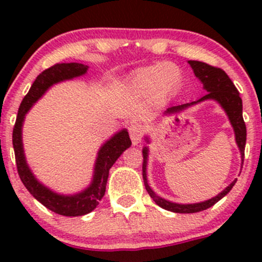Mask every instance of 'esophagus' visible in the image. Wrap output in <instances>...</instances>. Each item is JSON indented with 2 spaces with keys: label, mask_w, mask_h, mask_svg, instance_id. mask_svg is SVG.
<instances>
[{
  "label": "esophagus",
  "mask_w": 262,
  "mask_h": 262,
  "mask_svg": "<svg viewBox=\"0 0 262 262\" xmlns=\"http://www.w3.org/2000/svg\"><path fill=\"white\" fill-rule=\"evenodd\" d=\"M128 130L133 146H137V144L141 143L142 138H143V126L141 124H132Z\"/></svg>",
  "instance_id": "34e87169"
}]
</instances>
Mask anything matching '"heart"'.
<instances>
[{"label": "heart", "mask_w": 262, "mask_h": 262, "mask_svg": "<svg viewBox=\"0 0 262 262\" xmlns=\"http://www.w3.org/2000/svg\"><path fill=\"white\" fill-rule=\"evenodd\" d=\"M180 78V71L176 66L165 63V64H153L141 68L134 75L132 83L139 92L148 94L156 91L163 95L176 86Z\"/></svg>", "instance_id": "1"}]
</instances>
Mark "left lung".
<instances>
[{"label":"left lung","instance_id":"1","mask_svg":"<svg viewBox=\"0 0 262 262\" xmlns=\"http://www.w3.org/2000/svg\"><path fill=\"white\" fill-rule=\"evenodd\" d=\"M189 64L191 66L192 71H194V75L199 78V81L203 83V89L208 92L205 96L200 97L199 100L192 102H187V104L182 105H176V106L167 107L165 110L163 114L165 115H172V114H179V113L184 112L187 107L192 106V105H196L199 102L205 101V100H214V101L218 102L222 106V109L226 112L227 116L229 119V123H231L232 128L234 130V137H236V143L239 148V152H241V160L242 165H244V157H245V146H246V124L244 121V116H242V100L239 97L238 91H237L236 86L233 84V82L231 81V78L228 77L226 72L221 68L213 67V66L207 64V63L199 62V60H189ZM146 141L149 143V139L146 137ZM148 148H143V181L146 190L149 194V196L152 198L153 202L157 205H160L161 208L166 210H170L173 213H198L202 212V210L208 209V208L213 207L215 203H218L219 200L223 196H226L231 189L233 187V185L236 184L237 180L232 181L223 191L219 192L216 196L212 198L209 200H205L202 203H194V204H179V203H172L168 202V200L163 199V198L158 196L150 186L148 185L147 180V163H148Z\"/></svg>","mask_w":262,"mask_h":262}]
</instances>
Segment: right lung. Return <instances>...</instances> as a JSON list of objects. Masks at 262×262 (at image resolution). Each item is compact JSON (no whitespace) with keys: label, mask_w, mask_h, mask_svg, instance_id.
<instances>
[{"label":"right lung","mask_w":262,"mask_h":262,"mask_svg":"<svg viewBox=\"0 0 262 262\" xmlns=\"http://www.w3.org/2000/svg\"><path fill=\"white\" fill-rule=\"evenodd\" d=\"M87 70H89V66H84L82 63H58L48 70L43 71L36 77L28 95L21 101L16 123L12 132V144H14L15 158H16L17 172L23 184L25 185L29 192L44 207L48 208L52 212L66 216L84 215L92 212L99 205V202L105 195L109 170L114 165L115 161L120 157L121 153L132 146L128 130L121 129L100 147L96 162H95L92 181L86 189L77 194L63 195L53 191L46 185L41 184L29 168L23 146V124L26 113L46 94L50 86L58 82L80 77L87 72Z\"/></svg>","instance_id":"add662e5"}]
</instances>
